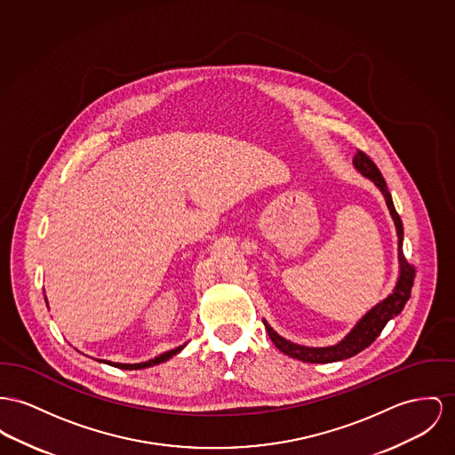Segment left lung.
<instances>
[{
    "label": "left lung",
    "mask_w": 455,
    "mask_h": 455,
    "mask_svg": "<svg viewBox=\"0 0 455 455\" xmlns=\"http://www.w3.org/2000/svg\"><path fill=\"white\" fill-rule=\"evenodd\" d=\"M354 165L355 169L374 182L379 191L383 193L387 205L392 213L395 228H396V235H398V262H400V275L396 281L394 293H390L383 302L378 303L376 307H372L363 319L355 324V328L347 334L339 343H336L333 347H303L291 343L284 338H281L279 334L274 331L273 328L267 324V321L264 319V326L269 333V338L273 339L274 345L286 355L299 359L302 363H336V361H343V359H350L354 355H357L359 352H363V348H367L379 333L383 331V328L387 326V323L390 319H394L395 315H398L402 312V308L405 307L407 300L411 299V290L414 284V277L416 271L414 267L407 262V259L403 257V250H402V242H403V226L400 220V215L395 211L394 200L392 195L387 188V181L381 176L379 169L376 167V164L365 155V153H355L354 156Z\"/></svg>",
    "instance_id": "8db88e82"
}]
</instances>
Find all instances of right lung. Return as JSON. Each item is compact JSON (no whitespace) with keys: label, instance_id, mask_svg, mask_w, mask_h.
Instances as JSON below:
<instances>
[{"label":"right lung","instance_id":"1","mask_svg":"<svg viewBox=\"0 0 455 455\" xmlns=\"http://www.w3.org/2000/svg\"><path fill=\"white\" fill-rule=\"evenodd\" d=\"M182 348H184V345H181V347H178V348H174V350H169V352H165V354H162V355L155 357V359H152V361H147V363H108V361H100V363H110V365H114V367H119V369H129V371H132V369H145V367H152V365H156V363H165V361H169V359H171L172 355L180 354Z\"/></svg>","mask_w":455,"mask_h":455}]
</instances>
